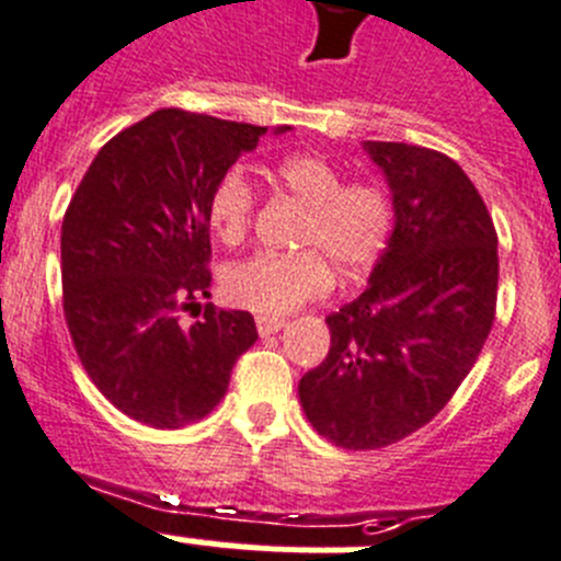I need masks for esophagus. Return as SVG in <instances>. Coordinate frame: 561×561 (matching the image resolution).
<instances>
[{"mask_svg":"<svg viewBox=\"0 0 561 561\" xmlns=\"http://www.w3.org/2000/svg\"><path fill=\"white\" fill-rule=\"evenodd\" d=\"M255 325H259L261 336H272L284 328V320H277V317H255Z\"/></svg>","mask_w":561,"mask_h":561,"instance_id":"34e87169","label":"esophagus"}]
</instances>
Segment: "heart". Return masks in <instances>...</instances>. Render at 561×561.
<instances>
[{
  "label": "heart",
  "instance_id": "1",
  "mask_svg": "<svg viewBox=\"0 0 561 561\" xmlns=\"http://www.w3.org/2000/svg\"><path fill=\"white\" fill-rule=\"evenodd\" d=\"M277 186L306 205L297 247L302 253H259L228 266L222 289L233 306L264 317H284L331 289V263L342 275H358L387 250L394 228V199L378 180H344L333 161L295 152L275 163ZM255 214L253 183L228 169L208 194V222L222 244L250 236Z\"/></svg>",
  "mask_w": 561,
  "mask_h": 561
}]
</instances>
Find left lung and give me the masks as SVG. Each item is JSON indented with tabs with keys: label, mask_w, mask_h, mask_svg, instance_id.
<instances>
[{
	"label": "left lung",
	"mask_w": 561,
	"mask_h": 561,
	"mask_svg": "<svg viewBox=\"0 0 561 561\" xmlns=\"http://www.w3.org/2000/svg\"><path fill=\"white\" fill-rule=\"evenodd\" d=\"M394 199L369 286L325 317L331 351L300 378L308 423L336 448L375 450L439 414L495 322L497 233L454 158L364 141Z\"/></svg>",
	"instance_id": "8db88e82"
}]
</instances>
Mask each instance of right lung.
Masks as SVG:
<instances>
[{
    "label": "right lung",
    "instance_id": "right-lung-1",
    "mask_svg": "<svg viewBox=\"0 0 561 561\" xmlns=\"http://www.w3.org/2000/svg\"><path fill=\"white\" fill-rule=\"evenodd\" d=\"M289 127H277V133ZM266 127L161 107L96 152L60 228L64 317L94 387L127 417L183 428L228 392L259 339L250 311L210 297L208 194Z\"/></svg>",
    "mask_w": 561,
    "mask_h": 561
}]
</instances>
